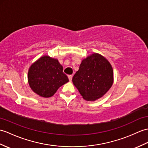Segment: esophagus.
<instances>
[{
	"mask_svg": "<svg viewBox=\"0 0 148 148\" xmlns=\"http://www.w3.org/2000/svg\"><path fill=\"white\" fill-rule=\"evenodd\" d=\"M68 77H69V81H72V79H73V75H68Z\"/></svg>",
	"mask_w": 148,
	"mask_h": 148,
	"instance_id": "1",
	"label": "esophagus"
}]
</instances>
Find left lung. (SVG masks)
I'll return each instance as SVG.
<instances>
[{
    "mask_svg": "<svg viewBox=\"0 0 148 148\" xmlns=\"http://www.w3.org/2000/svg\"><path fill=\"white\" fill-rule=\"evenodd\" d=\"M113 81L110 64L105 57L95 53L82 61L73 77V84L87 101L102 97L111 88Z\"/></svg>",
    "mask_w": 148,
    "mask_h": 148,
    "instance_id": "left-lung-1",
    "label": "left lung"
}]
</instances>
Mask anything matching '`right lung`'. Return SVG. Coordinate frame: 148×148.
Returning <instances> with one entry per match:
<instances>
[{"label":"right lung","mask_w":148,"mask_h":148,"mask_svg":"<svg viewBox=\"0 0 148 148\" xmlns=\"http://www.w3.org/2000/svg\"><path fill=\"white\" fill-rule=\"evenodd\" d=\"M69 81L63 67L49 56L39 58L30 67L28 82L31 88L42 97H51L61 86Z\"/></svg>","instance_id":"obj_1"}]
</instances>
